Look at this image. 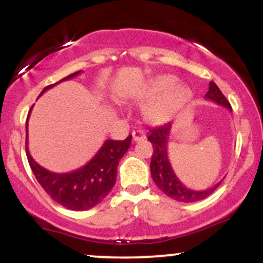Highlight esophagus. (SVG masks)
<instances>
[{
	"label": "esophagus",
	"instance_id": "esophagus-1",
	"mask_svg": "<svg viewBox=\"0 0 263 263\" xmlns=\"http://www.w3.org/2000/svg\"><path fill=\"white\" fill-rule=\"evenodd\" d=\"M132 135H134V141L135 142H141V141H143L144 138H146V134H144L143 131H135Z\"/></svg>",
	"mask_w": 263,
	"mask_h": 263
}]
</instances>
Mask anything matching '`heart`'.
Wrapping results in <instances>:
<instances>
[{"mask_svg": "<svg viewBox=\"0 0 263 263\" xmlns=\"http://www.w3.org/2000/svg\"><path fill=\"white\" fill-rule=\"evenodd\" d=\"M177 78L172 75H162L148 83L137 98L152 99L144 107V117L147 121L155 125H161L170 121L192 98V91L184 85H176Z\"/></svg>", "mask_w": 263, "mask_h": 263, "instance_id": "1", "label": "heart"}]
</instances>
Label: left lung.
Returning <instances> with one entry per match:
<instances>
[{
  "instance_id": "8db88e82",
  "label": "left lung",
  "mask_w": 263,
  "mask_h": 263,
  "mask_svg": "<svg viewBox=\"0 0 263 263\" xmlns=\"http://www.w3.org/2000/svg\"><path fill=\"white\" fill-rule=\"evenodd\" d=\"M205 99L216 102L218 105H221L231 111L230 102L226 100L224 93L220 91L218 85L214 81H210L209 91L205 93ZM171 128L172 123L168 122L159 127L149 129V135L147 137L153 146V155L151 159V176H152L153 182L167 197L174 199V200L183 201V203H194V201L203 200L218 188L222 180L205 190H193L186 188L177 178L171 165L170 158H168L167 146Z\"/></svg>"
}]
</instances>
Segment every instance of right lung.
<instances>
[{"instance_id": "obj_1", "label": "right lung", "mask_w": 263, "mask_h": 263, "mask_svg": "<svg viewBox=\"0 0 263 263\" xmlns=\"http://www.w3.org/2000/svg\"><path fill=\"white\" fill-rule=\"evenodd\" d=\"M80 73L81 71H77V73L68 75L58 83L71 79ZM58 83L45 86L41 95ZM131 141V135L123 141H105L99 152L84 167L77 171L69 172V173H53V172L47 171L42 165H39L29 153L28 119H27L26 155L33 174H34L38 183L41 184L42 188L54 201L70 210L80 211L91 209L106 198V195L116 183L117 165H119L120 159L128 151Z\"/></svg>"}]
</instances>
